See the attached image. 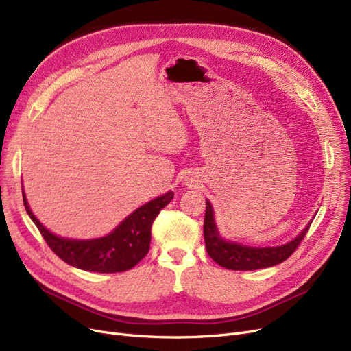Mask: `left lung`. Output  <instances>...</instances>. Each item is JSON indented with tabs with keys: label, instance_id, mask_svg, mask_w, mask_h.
Wrapping results in <instances>:
<instances>
[{
	"label": "left lung",
	"instance_id": "left-lung-1",
	"mask_svg": "<svg viewBox=\"0 0 351 351\" xmlns=\"http://www.w3.org/2000/svg\"><path fill=\"white\" fill-rule=\"evenodd\" d=\"M206 219H204V241L207 254L219 265L234 271H251L259 268H268L281 264L296 251V247L309 230L312 220L308 223L295 239L280 246H247L233 241H226L220 234L211 202L206 199Z\"/></svg>",
	"mask_w": 351,
	"mask_h": 351
}]
</instances>
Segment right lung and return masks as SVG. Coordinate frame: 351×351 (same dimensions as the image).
Masks as SVG:
<instances>
[{
	"mask_svg": "<svg viewBox=\"0 0 351 351\" xmlns=\"http://www.w3.org/2000/svg\"><path fill=\"white\" fill-rule=\"evenodd\" d=\"M25 208L51 250L64 263L93 273H122L137 265L150 250L152 224L157 214L173 198V192L157 197L132 211L106 236L96 239H70L49 232L30 210L25 188Z\"/></svg>",
	"mask_w": 351,
	"mask_h": 351,
	"instance_id": "1",
	"label": "right lung"
}]
</instances>
